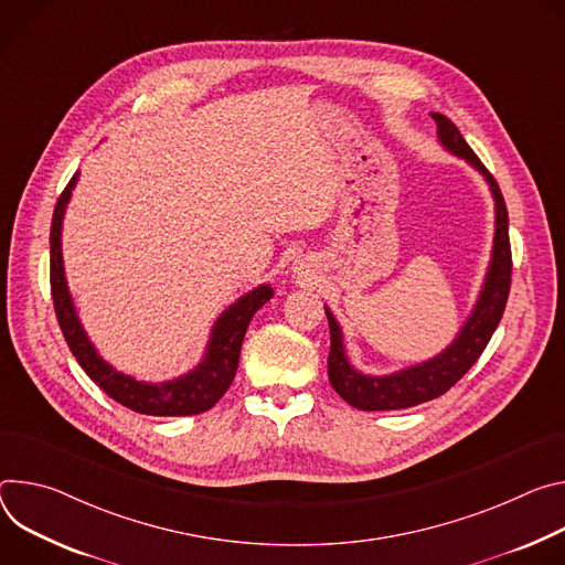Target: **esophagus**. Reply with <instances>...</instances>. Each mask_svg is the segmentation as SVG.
<instances>
[{"instance_id": "esophagus-1", "label": "esophagus", "mask_w": 565, "mask_h": 565, "mask_svg": "<svg viewBox=\"0 0 565 565\" xmlns=\"http://www.w3.org/2000/svg\"><path fill=\"white\" fill-rule=\"evenodd\" d=\"M296 269H298V267H296ZM302 274H305V271H298V276H302Z\"/></svg>"}]
</instances>
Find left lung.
I'll list each match as a JSON object with an SVG mask.
<instances>
[{
	"label": "left lung",
	"instance_id": "obj_1",
	"mask_svg": "<svg viewBox=\"0 0 565 565\" xmlns=\"http://www.w3.org/2000/svg\"><path fill=\"white\" fill-rule=\"evenodd\" d=\"M430 116L437 122V139H440V143L451 154L473 166L489 183L491 198L495 202L491 260H489V269L482 282L480 296L471 309V317L465 321L454 343L428 361H422L417 365L404 367L393 374H384V377L363 374L348 361L343 332L332 311L326 307L328 323H330V356H328L330 384L350 406L359 411L411 408L445 395L451 386H456L465 377V372L478 361V356L487 348L500 319H503V311L510 296L512 248H510V220H508V206H505L503 193H500V188L491 177V172L480 163V159L467 146L456 125L445 114H430Z\"/></svg>",
	"mask_w": 565,
	"mask_h": 565
}]
</instances>
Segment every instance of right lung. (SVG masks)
I'll return each mask as SVG.
<instances>
[{
    "label": "right lung",
    "mask_w": 565,
    "mask_h": 565,
    "mask_svg": "<svg viewBox=\"0 0 565 565\" xmlns=\"http://www.w3.org/2000/svg\"><path fill=\"white\" fill-rule=\"evenodd\" d=\"M76 181L78 172L72 177L65 191H62L51 220V298L60 330L65 334V341L74 352L76 361L89 374V380L98 384L114 402L135 413L181 417L200 415L213 408L235 377L242 341L250 319L274 296V289L269 285H260L228 305L213 326L204 359L191 372L181 374V377L163 384H148L130 377V374L118 372L96 352L87 332L83 330L67 287L65 267H62V217H65V209L70 204Z\"/></svg>",
    "instance_id": "right-lung-1"
}]
</instances>
